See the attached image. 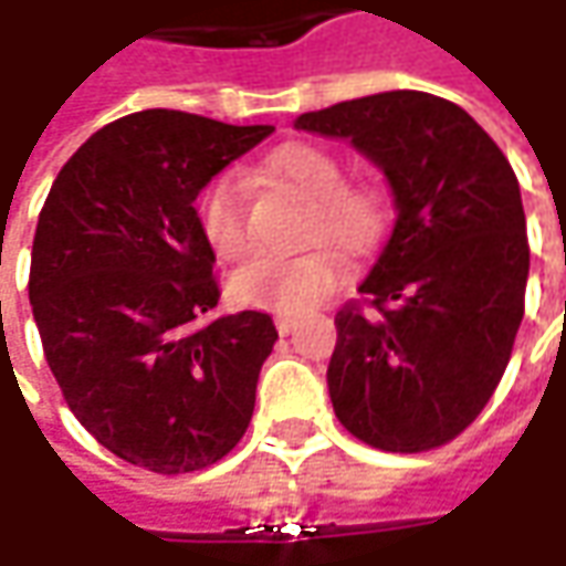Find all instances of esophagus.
Segmentation results:
<instances>
[{
  "label": "esophagus",
  "mask_w": 566,
  "mask_h": 566,
  "mask_svg": "<svg viewBox=\"0 0 566 566\" xmlns=\"http://www.w3.org/2000/svg\"><path fill=\"white\" fill-rule=\"evenodd\" d=\"M273 324H276V331H280V334L286 337V334H290V331H293V327H295V317L276 315V317H273Z\"/></svg>",
  "instance_id": "obj_1"
}]
</instances>
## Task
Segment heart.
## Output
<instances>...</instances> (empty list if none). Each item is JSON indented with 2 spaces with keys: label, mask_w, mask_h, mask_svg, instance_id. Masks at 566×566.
<instances>
[{
  "label": "heart",
  "mask_w": 566,
  "mask_h": 566,
  "mask_svg": "<svg viewBox=\"0 0 566 566\" xmlns=\"http://www.w3.org/2000/svg\"><path fill=\"white\" fill-rule=\"evenodd\" d=\"M273 182H283L312 201L305 242H334L346 251L368 249L384 223V205L371 186H349L337 154L317 144L280 147L264 164ZM198 232L220 261L249 251V191L232 172L213 176L195 205ZM343 258L331 245H317L295 258H254L229 276V298L242 308L302 315L337 290Z\"/></svg>",
  "instance_id": "obj_1"
}]
</instances>
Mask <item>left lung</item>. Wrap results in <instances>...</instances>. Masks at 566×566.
<instances>
[{
    "instance_id": "left-lung-1",
    "label": "left lung",
    "mask_w": 566,
    "mask_h": 566,
    "mask_svg": "<svg viewBox=\"0 0 566 566\" xmlns=\"http://www.w3.org/2000/svg\"><path fill=\"white\" fill-rule=\"evenodd\" d=\"M295 128L349 138L397 205L361 298L337 312L334 412L378 450L450 444L504 378L526 308L530 239L511 164L467 109L422 91L346 99Z\"/></svg>"
}]
</instances>
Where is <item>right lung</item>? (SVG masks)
<instances>
[{
	"instance_id": "add662e5",
	"label": "right lung",
	"mask_w": 566,
	"mask_h": 566,
	"mask_svg": "<svg viewBox=\"0 0 566 566\" xmlns=\"http://www.w3.org/2000/svg\"><path fill=\"white\" fill-rule=\"evenodd\" d=\"M273 125L144 109L103 125L59 169L31 251L33 321L75 419L132 467L182 475L242 441L264 312L205 321L220 286L198 191Z\"/></svg>"
}]
</instances>
